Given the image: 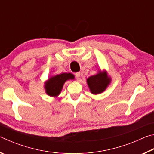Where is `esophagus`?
Masks as SVG:
<instances>
[{"label":"esophagus","instance_id":"obj_1","mask_svg":"<svg viewBox=\"0 0 154 154\" xmlns=\"http://www.w3.org/2000/svg\"><path fill=\"white\" fill-rule=\"evenodd\" d=\"M80 75H81V73L80 72H77V73H75V77H76L77 79L79 80V78H80Z\"/></svg>","mask_w":154,"mask_h":154}]
</instances>
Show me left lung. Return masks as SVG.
<instances>
[{"label": "left lung", "instance_id": "obj_1", "mask_svg": "<svg viewBox=\"0 0 154 154\" xmlns=\"http://www.w3.org/2000/svg\"><path fill=\"white\" fill-rule=\"evenodd\" d=\"M86 82L90 92L96 95L105 92L110 85L111 78L105 70L101 71V69H99L97 73L88 77Z\"/></svg>", "mask_w": 154, "mask_h": 154}]
</instances>
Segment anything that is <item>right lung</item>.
<instances>
[{
	"mask_svg": "<svg viewBox=\"0 0 154 154\" xmlns=\"http://www.w3.org/2000/svg\"><path fill=\"white\" fill-rule=\"evenodd\" d=\"M75 79L74 75L70 72L51 75L44 83V89L45 93L51 97H58L63 88V85L66 81Z\"/></svg>",
	"mask_w": 154,
	"mask_h": 154,
	"instance_id": "obj_1",
	"label": "right lung"
}]
</instances>
